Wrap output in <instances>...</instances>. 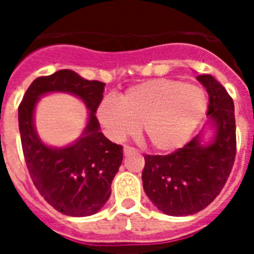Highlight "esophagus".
<instances>
[{
  "label": "esophagus",
  "instance_id": "1",
  "mask_svg": "<svg viewBox=\"0 0 254 254\" xmlns=\"http://www.w3.org/2000/svg\"><path fill=\"white\" fill-rule=\"evenodd\" d=\"M134 149H132V147L129 146H125L123 147V154H125V156H127V155H129L131 152H133Z\"/></svg>",
  "mask_w": 254,
  "mask_h": 254
}]
</instances>
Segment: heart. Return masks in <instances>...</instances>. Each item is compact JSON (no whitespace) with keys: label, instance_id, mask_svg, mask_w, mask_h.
Instances as JSON below:
<instances>
[{"label":"heart","instance_id":"b5f03b06","mask_svg":"<svg viewBox=\"0 0 254 254\" xmlns=\"http://www.w3.org/2000/svg\"><path fill=\"white\" fill-rule=\"evenodd\" d=\"M208 98L202 87L173 78H154L131 86L120 100L107 96L96 107V118L108 138L126 140L142 128L158 154H172L187 145L203 121Z\"/></svg>","mask_w":254,"mask_h":254}]
</instances>
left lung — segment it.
Wrapping results in <instances>:
<instances>
[{"label": "left lung", "mask_w": 254, "mask_h": 254, "mask_svg": "<svg viewBox=\"0 0 254 254\" xmlns=\"http://www.w3.org/2000/svg\"><path fill=\"white\" fill-rule=\"evenodd\" d=\"M208 94L207 122L212 137L203 131L173 154L146 155L142 170L145 193L169 216H188L207 207L225 186L235 159L234 103L211 75L197 76Z\"/></svg>", "instance_id": "obj_1"}]
</instances>
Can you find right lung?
Instances as JSON below:
<instances>
[{
    "instance_id": "1",
    "label": "right lung",
    "mask_w": 254,
    "mask_h": 254,
    "mask_svg": "<svg viewBox=\"0 0 254 254\" xmlns=\"http://www.w3.org/2000/svg\"><path fill=\"white\" fill-rule=\"evenodd\" d=\"M104 82L89 81L71 69L35 78L19 107L22 152L31 181L47 202L61 214L84 217L96 214L111 196V186L123 160L121 145L100 132L95 117ZM64 92L88 108V122L80 137L66 147L47 145L35 128L34 114L42 96Z\"/></svg>"
}]
</instances>
